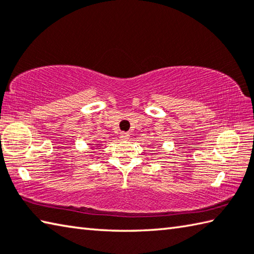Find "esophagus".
Wrapping results in <instances>:
<instances>
[{"instance_id": "1", "label": "esophagus", "mask_w": 254, "mask_h": 254, "mask_svg": "<svg viewBox=\"0 0 254 254\" xmlns=\"http://www.w3.org/2000/svg\"><path fill=\"white\" fill-rule=\"evenodd\" d=\"M120 139H121L122 141H127L128 139H130V133L121 132L120 133Z\"/></svg>"}]
</instances>
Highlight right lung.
I'll use <instances>...</instances> for the list:
<instances>
[{"mask_svg": "<svg viewBox=\"0 0 254 254\" xmlns=\"http://www.w3.org/2000/svg\"><path fill=\"white\" fill-rule=\"evenodd\" d=\"M103 143L104 142H94V143H91V144H89L90 146H91V149H93V150H98V149H100L101 146L103 145Z\"/></svg>", "mask_w": 254, "mask_h": 254, "instance_id": "right-lung-1", "label": "right lung"}]
</instances>
